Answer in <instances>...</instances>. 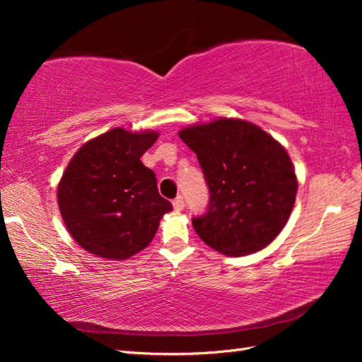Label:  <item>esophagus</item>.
Segmentation results:
<instances>
[{
  "instance_id": "34e87169",
  "label": "esophagus",
  "mask_w": 362,
  "mask_h": 362,
  "mask_svg": "<svg viewBox=\"0 0 362 362\" xmlns=\"http://www.w3.org/2000/svg\"><path fill=\"white\" fill-rule=\"evenodd\" d=\"M173 206H174L175 211H182L183 209H185V201H183V197L177 196L173 201Z\"/></svg>"
}]
</instances>
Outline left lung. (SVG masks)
<instances>
[{
    "label": "left lung",
    "mask_w": 362,
    "mask_h": 362,
    "mask_svg": "<svg viewBox=\"0 0 362 362\" xmlns=\"http://www.w3.org/2000/svg\"><path fill=\"white\" fill-rule=\"evenodd\" d=\"M210 191L209 210L193 218L199 238L228 257L271 244L294 209L297 177L286 149L257 124L219 118L179 132Z\"/></svg>",
    "instance_id": "8db88e82"
}]
</instances>
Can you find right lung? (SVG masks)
<instances>
[{
	"label": "right lung",
	"instance_id": "obj_1",
	"mask_svg": "<svg viewBox=\"0 0 362 362\" xmlns=\"http://www.w3.org/2000/svg\"><path fill=\"white\" fill-rule=\"evenodd\" d=\"M153 130L112 129L74 153L57 187L65 227L82 249L127 259L148 247L173 205L158 194L156 173L141 156L157 141Z\"/></svg>",
	"mask_w": 362,
	"mask_h": 362
}]
</instances>
